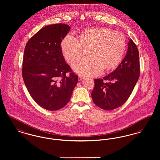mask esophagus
<instances>
[{
    "instance_id": "1",
    "label": "esophagus",
    "mask_w": 160,
    "mask_h": 160,
    "mask_svg": "<svg viewBox=\"0 0 160 160\" xmlns=\"http://www.w3.org/2000/svg\"><path fill=\"white\" fill-rule=\"evenodd\" d=\"M78 79H79V81H82V79H84V77L83 76H79L78 78Z\"/></svg>"
}]
</instances>
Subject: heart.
Listing matches in <instances>:
<instances>
[{
  "label": "heart",
  "mask_w": 160,
  "mask_h": 160,
  "mask_svg": "<svg viewBox=\"0 0 160 160\" xmlns=\"http://www.w3.org/2000/svg\"><path fill=\"white\" fill-rule=\"evenodd\" d=\"M66 61L72 63L89 53V57L72 65L73 70L85 76H98L103 69L116 68L124 56L126 41L124 36L107 28L85 29L78 38L72 34L64 37L61 43Z\"/></svg>",
  "instance_id": "heart-1"
}]
</instances>
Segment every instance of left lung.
<instances>
[{"mask_svg":"<svg viewBox=\"0 0 160 160\" xmlns=\"http://www.w3.org/2000/svg\"><path fill=\"white\" fill-rule=\"evenodd\" d=\"M126 56L112 72L102 79H94L92 98L95 105L105 110L122 106L132 92L140 76L139 53L137 46L128 38ZM103 80L109 82L104 83Z\"/></svg>","mask_w":160,"mask_h":160,"instance_id":"obj_1","label":"left lung"}]
</instances>
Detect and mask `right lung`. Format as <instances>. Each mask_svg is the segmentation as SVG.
<instances>
[{"label":"right lung","mask_w":160,"mask_h":160,"mask_svg":"<svg viewBox=\"0 0 160 160\" xmlns=\"http://www.w3.org/2000/svg\"><path fill=\"white\" fill-rule=\"evenodd\" d=\"M70 29V26L62 23L44 26L26 45L23 81L35 102L47 110L66 106L78 82V76L66 63L60 46Z\"/></svg>","instance_id":"add662e5"}]
</instances>
